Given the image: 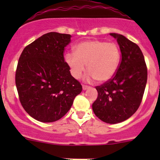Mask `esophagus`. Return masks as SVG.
<instances>
[{"mask_svg": "<svg viewBox=\"0 0 160 160\" xmlns=\"http://www.w3.org/2000/svg\"><path fill=\"white\" fill-rule=\"evenodd\" d=\"M90 87L88 86V85H83V90H88L89 89Z\"/></svg>", "mask_w": 160, "mask_h": 160, "instance_id": "esophagus-1", "label": "esophagus"}]
</instances>
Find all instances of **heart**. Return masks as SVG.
<instances>
[{
	"label": "heart",
	"mask_w": 160,
	"mask_h": 160,
	"mask_svg": "<svg viewBox=\"0 0 160 160\" xmlns=\"http://www.w3.org/2000/svg\"><path fill=\"white\" fill-rule=\"evenodd\" d=\"M121 50L114 42L91 40L80 42L75 47V52H67L65 61L72 77L79 79L87 70L88 80L96 79L105 82L114 77L118 69Z\"/></svg>",
	"instance_id": "obj_1"
}]
</instances>
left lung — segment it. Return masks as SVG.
Listing matches in <instances>:
<instances>
[{"label":"left lung","instance_id":"left-lung-1","mask_svg":"<svg viewBox=\"0 0 160 160\" xmlns=\"http://www.w3.org/2000/svg\"><path fill=\"white\" fill-rule=\"evenodd\" d=\"M110 35L119 45L121 62L114 77L95 88L98 96L92 108L101 121L117 124L129 118L139 108L147 82V67L135 43L120 34Z\"/></svg>","mask_w":160,"mask_h":160}]
</instances>
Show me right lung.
<instances>
[{"label":"right lung","mask_w":160,"mask_h":160,"mask_svg":"<svg viewBox=\"0 0 160 160\" xmlns=\"http://www.w3.org/2000/svg\"><path fill=\"white\" fill-rule=\"evenodd\" d=\"M71 35L49 32L28 45L19 57L15 83L22 107L35 120L53 122L70 110L82 86L70 74L63 52Z\"/></svg>","instance_id":"right-lung-1"}]
</instances>
